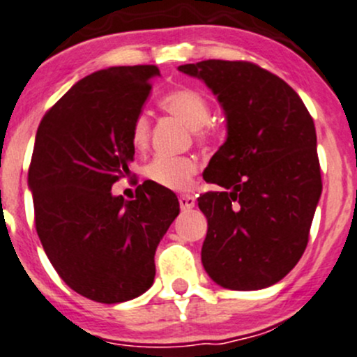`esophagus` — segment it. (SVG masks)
<instances>
[{
	"label": "esophagus",
	"instance_id": "1",
	"mask_svg": "<svg viewBox=\"0 0 357 357\" xmlns=\"http://www.w3.org/2000/svg\"><path fill=\"white\" fill-rule=\"evenodd\" d=\"M178 202H180V208H182L183 211L192 209L194 206H195V199H194V195H189V194L180 195V197H178Z\"/></svg>",
	"mask_w": 357,
	"mask_h": 357
}]
</instances>
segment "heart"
I'll use <instances>...</instances> for the list:
<instances>
[{
	"mask_svg": "<svg viewBox=\"0 0 357 357\" xmlns=\"http://www.w3.org/2000/svg\"><path fill=\"white\" fill-rule=\"evenodd\" d=\"M160 107L167 112L182 119L189 128L194 129L197 143L208 144L213 141L214 129L209 124L211 105L201 91L194 88H177L168 91L160 98ZM131 144L136 149H144L149 139V119L139 114L131 124ZM197 172V162L190 156H168L158 155L144 168V175L151 182L172 190L189 189Z\"/></svg>",
	"mask_w": 357,
	"mask_h": 357,
	"instance_id": "obj_1",
	"label": "heart"
}]
</instances>
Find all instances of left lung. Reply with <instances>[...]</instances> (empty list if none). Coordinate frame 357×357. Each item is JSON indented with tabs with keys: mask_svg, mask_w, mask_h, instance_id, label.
Segmentation results:
<instances>
[{
	"mask_svg": "<svg viewBox=\"0 0 357 357\" xmlns=\"http://www.w3.org/2000/svg\"><path fill=\"white\" fill-rule=\"evenodd\" d=\"M178 70L214 91L228 122L204 172L223 190L197 199L208 218L202 266L228 289L275 284L301 259L321 194L313 119L300 95L259 64L208 59Z\"/></svg>",
	"mask_w": 357,
	"mask_h": 357,
	"instance_id": "obj_1",
	"label": "left lung"
}]
</instances>
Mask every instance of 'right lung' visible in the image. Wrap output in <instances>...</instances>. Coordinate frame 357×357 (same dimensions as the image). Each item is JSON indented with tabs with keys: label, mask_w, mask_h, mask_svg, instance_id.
Here are the masks:
<instances>
[{
	"label": "right lung",
	"mask_w": 357,
	"mask_h": 357,
	"mask_svg": "<svg viewBox=\"0 0 357 357\" xmlns=\"http://www.w3.org/2000/svg\"><path fill=\"white\" fill-rule=\"evenodd\" d=\"M153 64L91 73L42 117L29 187L36 229L59 278L97 303L139 296L155 281V252L178 199L144 182L136 199L112 195L134 160L131 124L151 90Z\"/></svg>",
	"instance_id": "1"
}]
</instances>
